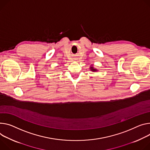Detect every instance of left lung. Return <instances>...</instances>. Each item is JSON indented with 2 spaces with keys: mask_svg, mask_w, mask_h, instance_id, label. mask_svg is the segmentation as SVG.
I'll return each mask as SVG.
<instances>
[{
  "mask_svg": "<svg viewBox=\"0 0 150 150\" xmlns=\"http://www.w3.org/2000/svg\"><path fill=\"white\" fill-rule=\"evenodd\" d=\"M90 71H92V72H97V71H98V69H95V68H94V67H93V65H91V66H90Z\"/></svg>",
  "mask_w": 150,
  "mask_h": 150,
  "instance_id": "1",
  "label": "left lung"
}]
</instances>
